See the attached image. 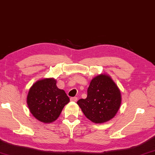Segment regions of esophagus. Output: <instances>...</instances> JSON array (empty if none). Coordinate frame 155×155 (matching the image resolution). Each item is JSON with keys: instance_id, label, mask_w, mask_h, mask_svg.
<instances>
[{"instance_id": "1", "label": "esophagus", "mask_w": 155, "mask_h": 155, "mask_svg": "<svg viewBox=\"0 0 155 155\" xmlns=\"http://www.w3.org/2000/svg\"><path fill=\"white\" fill-rule=\"evenodd\" d=\"M70 101H72V102H76L77 101V97H70Z\"/></svg>"}]
</instances>
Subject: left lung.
<instances>
[{"label": "left lung", "instance_id": "obj_1", "mask_svg": "<svg viewBox=\"0 0 155 155\" xmlns=\"http://www.w3.org/2000/svg\"><path fill=\"white\" fill-rule=\"evenodd\" d=\"M77 104L87 119L95 123H103L116 115L121 104V95L112 78L102 74L93 78L87 98L80 99Z\"/></svg>", "mask_w": 155, "mask_h": 155}]
</instances>
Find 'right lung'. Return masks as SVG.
I'll return each instance as SVG.
<instances>
[{
	"instance_id": "right-lung-1",
	"label": "right lung",
	"mask_w": 155,
	"mask_h": 155,
	"mask_svg": "<svg viewBox=\"0 0 155 155\" xmlns=\"http://www.w3.org/2000/svg\"><path fill=\"white\" fill-rule=\"evenodd\" d=\"M69 102L66 92L58 88L53 78L36 81L30 87L27 96L30 112L39 121L45 123L55 121Z\"/></svg>"
}]
</instances>
